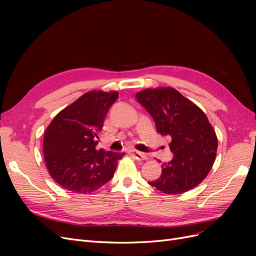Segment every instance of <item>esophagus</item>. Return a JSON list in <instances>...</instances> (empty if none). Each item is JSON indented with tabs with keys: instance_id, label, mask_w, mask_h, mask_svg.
Instances as JSON below:
<instances>
[{
	"instance_id": "1",
	"label": "esophagus",
	"mask_w": 256,
	"mask_h": 256,
	"mask_svg": "<svg viewBox=\"0 0 256 256\" xmlns=\"http://www.w3.org/2000/svg\"><path fill=\"white\" fill-rule=\"evenodd\" d=\"M129 154H131V156H134L136 160H145V159H147V156H146L145 154H143L141 152H138L136 150H130Z\"/></svg>"
}]
</instances>
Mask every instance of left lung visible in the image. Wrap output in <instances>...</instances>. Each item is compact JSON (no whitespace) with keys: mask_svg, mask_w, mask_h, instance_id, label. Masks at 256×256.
<instances>
[{"mask_svg":"<svg viewBox=\"0 0 256 256\" xmlns=\"http://www.w3.org/2000/svg\"><path fill=\"white\" fill-rule=\"evenodd\" d=\"M136 98L152 115L157 132L172 138V160L162 164L160 177L148 184L166 194L196 187L210 171L218 147L205 113L172 88L144 90Z\"/></svg>","mask_w":256,"mask_h":256,"instance_id":"8db88e82","label":"left lung"}]
</instances>
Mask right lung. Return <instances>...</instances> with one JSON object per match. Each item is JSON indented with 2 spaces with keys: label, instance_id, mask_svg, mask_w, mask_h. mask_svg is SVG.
Returning a JSON list of instances; mask_svg holds the SVG:
<instances>
[{
  "label": "right lung",
  "instance_id": "right-lung-1",
  "mask_svg": "<svg viewBox=\"0 0 256 256\" xmlns=\"http://www.w3.org/2000/svg\"><path fill=\"white\" fill-rule=\"evenodd\" d=\"M118 97L116 92H88L60 111L46 130L44 162L60 187L90 193L111 180L125 154L96 150V146L106 116Z\"/></svg>",
  "mask_w": 256,
  "mask_h": 256
}]
</instances>
